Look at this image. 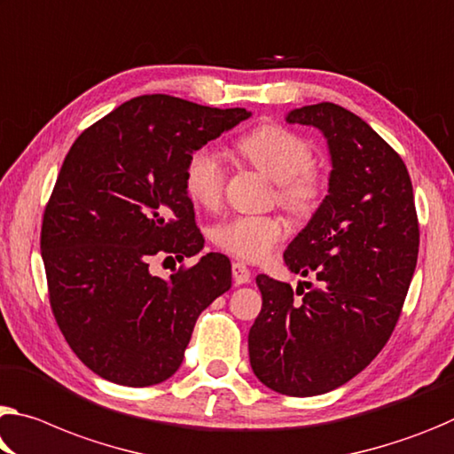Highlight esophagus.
<instances>
[{"label":"esophagus","instance_id":"esophagus-1","mask_svg":"<svg viewBox=\"0 0 454 454\" xmlns=\"http://www.w3.org/2000/svg\"><path fill=\"white\" fill-rule=\"evenodd\" d=\"M232 278L236 285H247L250 280V270L244 262H234L232 264Z\"/></svg>","mask_w":454,"mask_h":454}]
</instances>
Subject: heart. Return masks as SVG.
Segmentation results:
<instances>
[{
	"label": "heart",
	"mask_w": 454,
	"mask_h": 454,
	"mask_svg": "<svg viewBox=\"0 0 454 454\" xmlns=\"http://www.w3.org/2000/svg\"><path fill=\"white\" fill-rule=\"evenodd\" d=\"M236 149L275 179L278 204L293 215L307 218L325 198L327 182L313 165L315 151L303 135L278 123H264L239 137ZM224 163L212 147L192 151L184 165V188L196 204L214 207L224 193ZM283 236V222L275 215H232L212 228L215 247L244 261H261Z\"/></svg>",
	"instance_id": "heart-1"
}]
</instances>
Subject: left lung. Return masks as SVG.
I'll use <instances>...</instances> for the list:
<instances>
[{"label":"left lung","instance_id":"left-lung-1","mask_svg":"<svg viewBox=\"0 0 454 454\" xmlns=\"http://www.w3.org/2000/svg\"><path fill=\"white\" fill-rule=\"evenodd\" d=\"M286 121L323 131L333 169L325 200L285 253L286 266L313 283L293 293L256 277L262 309L248 351L264 386L305 398L349 382L390 340L420 230L404 161L365 121L333 103L301 106Z\"/></svg>","mask_w":454,"mask_h":454}]
</instances>
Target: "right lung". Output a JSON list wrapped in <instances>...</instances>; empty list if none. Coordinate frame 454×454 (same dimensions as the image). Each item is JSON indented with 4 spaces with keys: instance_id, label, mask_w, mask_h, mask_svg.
<instances>
[{
    "instance_id": "right-lung-1",
    "label": "right lung",
    "mask_w": 454,
    "mask_h": 454,
    "mask_svg": "<svg viewBox=\"0 0 454 454\" xmlns=\"http://www.w3.org/2000/svg\"><path fill=\"white\" fill-rule=\"evenodd\" d=\"M169 95L127 100L78 135L56 179L40 248L64 340L109 382L145 387L174 376L200 313L232 285L224 254L163 280L155 256L204 248L184 188L192 151L248 119Z\"/></svg>"
}]
</instances>
